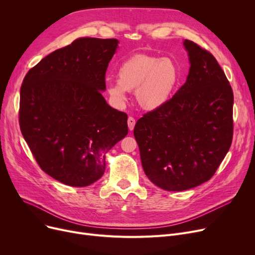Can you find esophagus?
<instances>
[{
  "mask_svg": "<svg viewBox=\"0 0 255 255\" xmlns=\"http://www.w3.org/2000/svg\"><path fill=\"white\" fill-rule=\"evenodd\" d=\"M135 126V119L133 117H129L128 118V128L129 130H133Z\"/></svg>",
  "mask_w": 255,
  "mask_h": 255,
  "instance_id": "1",
  "label": "esophagus"
}]
</instances>
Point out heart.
Returning <instances> with one entry per match:
<instances>
[{
    "label": "heart",
    "instance_id": "obj_1",
    "mask_svg": "<svg viewBox=\"0 0 255 255\" xmlns=\"http://www.w3.org/2000/svg\"><path fill=\"white\" fill-rule=\"evenodd\" d=\"M182 71L172 58L135 55L121 64L118 80L107 85L110 98L118 105L127 101L126 92H135L139 105L154 111L166 104L180 85Z\"/></svg>",
    "mask_w": 255,
    "mask_h": 255
}]
</instances>
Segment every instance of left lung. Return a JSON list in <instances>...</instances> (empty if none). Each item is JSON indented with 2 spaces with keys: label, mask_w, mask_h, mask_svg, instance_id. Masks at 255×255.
<instances>
[{
  "label": "left lung",
  "mask_w": 255,
  "mask_h": 255,
  "mask_svg": "<svg viewBox=\"0 0 255 255\" xmlns=\"http://www.w3.org/2000/svg\"><path fill=\"white\" fill-rule=\"evenodd\" d=\"M186 83L160 109L134 127L142 168L167 191H183L209 181L229 152L234 135V93L210 51L190 40Z\"/></svg>",
  "instance_id": "1"
}]
</instances>
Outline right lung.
I'll list each match as a JSON object with an SVG mask.
<instances>
[{"mask_svg": "<svg viewBox=\"0 0 255 255\" xmlns=\"http://www.w3.org/2000/svg\"><path fill=\"white\" fill-rule=\"evenodd\" d=\"M119 41L79 38L40 61L20 88L19 127L44 172L73 187L96 182L105 153L128 133L127 115L106 103L105 73Z\"/></svg>", "mask_w": 255, "mask_h": 255, "instance_id": "add662e5", "label": "right lung"}]
</instances>
